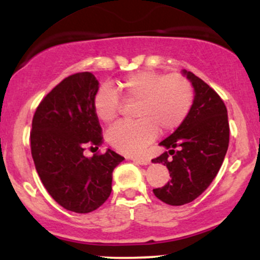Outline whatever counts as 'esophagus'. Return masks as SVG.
Instances as JSON below:
<instances>
[{"mask_svg": "<svg viewBox=\"0 0 260 260\" xmlns=\"http://www.w3.org/2000/svg\"><path fill=\"white\" fill-rule=\"evenodd\" d=\"M132 160L138 165H149L150 164V160L147 159V157H134Z\"/></svg>", "mask_w": 260, "mask_h": 260, "instance_id": "esophagus-1", "label": "esophagus"}]
</instances>
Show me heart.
<instances>
[{
  "label": "heart",
  "mask_w": 260,
  "mask_h": 260,
  "mask_svg": "<svg viewBox=\"0 0 260 260\" xmlns=\"http://www.w3.org/2000/svg\"><path fill=\"white\" fill-rule=\"evenodd\" d=\"M126 101H138L136 115L139 120L118 122L107 131V142L121 153H142L155 139L157 129L169 133L183 123L192 109L194 91L189 80L180 74H164L154 71H138L120 83ZM95 115L104 123L117 117L121 99L109 86H103L92 100Z\"/></svg>",
  "instance_id": "b5f03b06"
}]
</instances>
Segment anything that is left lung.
<instances>
[{
    "instance_id": "1",
    "label": "left lung",
    "mask_w": 260,
    "mask_h": 260,
    "mask_svg": "<svg viewBox=\"0 0 260 260\" xmlns=\"http://www.w3.org/2000/svg\"><path fill=\"white\" fill-rule=\"evenodd\" d=\"M192 83L194 100L187 118L160 143L168 150L154 164L168 168L171 180L153 189L160 201L183 205L198 198L219 172L229 148L228 110L221 98L204 80L183 70Z\"/></svg>"
}]
</instances>
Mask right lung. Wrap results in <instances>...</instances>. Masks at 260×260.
<instances>
[{
	"label": "right lung",
	"mask_w": 260,
	"mask_h": 260,
	"mask_svg": "<svg viewBox=\"0 0 260 260\" xmlns=\"http://www.w3.org/2000/svg\"><path fill=\"white\" fill-rule=\"evenodd\" d=\"M98 90L99 82L90 72L67 77L44 98L31 123V156L39 177L61 207L79 214L107 201L113 169L124 160L111 149L84 155L86 144L103 142L92 109Z\"/></svg>",
	"instance_id": "add662e5"
}]
</instances>
